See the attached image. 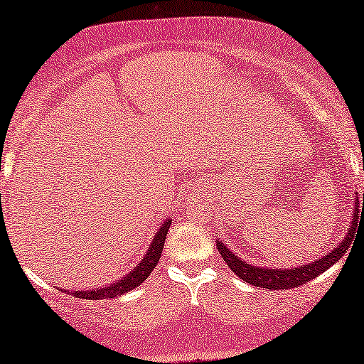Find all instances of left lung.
Here are the masks:
<instances>
[{"mask_svg":"<svg viewBox=\"0 0 364 364\" xmlns=\"http://www.w3.org/2000/svg\"><path fill=\"white\" fill-rule=\"evenodd\" d=\"M358 207V202H356ZM363 207H364V196H363ZM356 213L358 210L355 208V218H353L350 228H348L346 237L343 238V242L338 245L331 253H328L320 260H315L308 265L303 267H293V268H265V267H253L252 263L242 260L240 257H237L230 248H228L225 243L217 240V248L220 252L223 262L227 263L228 268L235 273L237 277H240L243 282L252 283L253 287L260 288H268V290H287V288H296L300 285H305L306 282L313 280V278L321 275L323 272H326L328 268L335 265V263L340 260V258L345 255L348 248L351 247L353 238H355V232L358 227L356 222Z\"/></svg>","mask_w":364,"mask_h":364,"instance_id":"8db88e82","label":"left lung"}]
</instances>
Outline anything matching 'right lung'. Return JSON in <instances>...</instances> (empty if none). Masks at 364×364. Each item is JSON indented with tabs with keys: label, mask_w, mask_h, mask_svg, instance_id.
Wrapping results in <instances>:
<instances>
[{
	"label": "right lung",
	"mask_w": 364,
	"mask_h": 364,
	"mask_svg": "<svg viewBox=\"0 0 364 364\" xmlns=\"http://www.w3.org/2000/svg\"><path fill=\"white\" fill-rule=\"evenodd\" d=\"M171 218L162 223V227L159 228L156 235L152 238V243L149 245L147 252L144 253L141 263H137V267L134 268L131 273L124 275L121 280H117L116 283H112L111 287H102L97 288V290H77V291H71L73 296L77 298H86V300H101V298H116L119 295H124V293L134 290L137 288L141 283L146 280V278L151 275L154 268L157 267L159 258H161L162 248H164V242H166L168 227H171Z\"/></svg>",
	"instance_id": "add662e5"
}]
</instances>
